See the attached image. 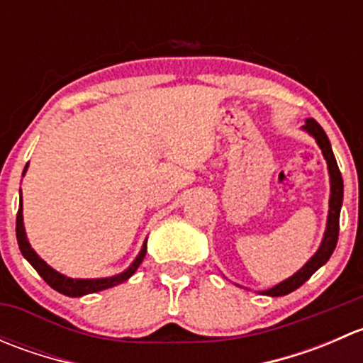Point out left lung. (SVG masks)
Here are the masks:
<instances>
[{
  "label": "left lung",
  "mask_w": 363,
  "mask_h": 363,
  "mask_svg": "<svg viewBox=\"0 0 363 363\" xmlns=\"http://www.w3.org/2000/svg\"><path fill=\"white\" fill-rule=\"evenodd\" d=\"M303 130L309 131L314 138H316L318 145L323 151L325 160L328 163V172H330V211H328V221H327V232H325L323 242H321L320 250H318L316 255L295 274L291 276L290 279L283 281L277 286L270 288V290L262 291L263 295H270V296H281V295H288L291 291H295L296 288L302 286L321 265L330 259L332 252H334L335 246H337V239H339V216H340V205H342V177H340V170L337 167V161H335L334 152H332L330 147V140H328L327 133L323 131V128L316 123L314 119H307L306 126Z\"/></svg>",
  "instance_id": "8db88e82"
}]
</instances>
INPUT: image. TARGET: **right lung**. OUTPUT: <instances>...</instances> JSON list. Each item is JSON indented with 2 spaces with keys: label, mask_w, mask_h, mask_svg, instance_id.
<instances>
[{
  "label": "right lung",
  "mask_w": 363,
  "mask_h": 363,
  "mask_svg": "<svg viewBox=\"0 0 363 363\" xmlns=\"http://www.w3.org/2000/svg\"><path fill=\"white\" fill-rule=\"evenodd\" d=\"M26 168H28V164H26ZM26 168H24V172H26ZM16 235H17V242H19L21 252H23L24 258L31 263L33 269L40 274V277H43V281H45L50 288H54V290L60 291V294H63L67 296H82L87 294H94V291L107 290V288L124 283L128 277L133 276L135 270L138 269V265H140L142 259H144L145 252H147V244H144L140 255H138L137 259L131 263L130 269L124 270V272L119 274V276L107 277V279H69V277L63 276V274H60V272H56L54 269H50V267L47 265V263L43 262V259L31 250L28 239H26V232H24V225H23V202H21L19 211H17Z\"/></svg>",
  "instance_id": "right-lung-1"
}]
</instances>
